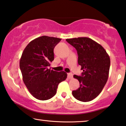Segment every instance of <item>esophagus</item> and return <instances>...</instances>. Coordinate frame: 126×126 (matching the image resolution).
<instances>
[{
	"label": "esophagus",
	"mask_w": 126,
	"mask_h": 126,
	"mask_svg": "<svg viewBox=\"0 0 126 126\" xmlns=\"http://www.w3.org/2000/svg\"><path fill=\"white\" fill-rule=\"evenodd\" d=\"M73 74L71 73H68L67 74V78L70 79L73 78Z\"/></svg>",
	"instance_id": "obj_1"
}]
</instances>
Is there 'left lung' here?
Segmentation results:
<instances>
[{
	"instance_id": "obj_1",
	"label": "left lung",
	"mask_w": 126,
	"mask_h": 126,
	"mask_svg": "<svg viewBox=\"0 0 126 126\" xmlns=\"http://www.w3.org/2000/svg\"><path fill=\"white\" fill-rule=\"evenodd\" d=\"M77 51L78 64L83 70L80 76L74 78L79 82L80 87L72 94L79 101H92L101 93L108 78L110 58L101 45L88 37L66 39Z\"/></svg>"
}]
</instances>
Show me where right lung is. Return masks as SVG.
I'll return each mask as SVG.
<instances>
[{
	"label": "right lung",
	"instance_id": "add662e5",
	"mask_svg": "<svg viewBox=\"0 0 126 126\" xmlns=\"http://www.w3.org/2000/svg\"><path fill=\"white\" fill-rule=\"evenodd\" d=\"M61 38L41 36L28 44L19 61L23 82L33 97L47 100L56 94L59 83L66 79L67 73L51 70L48 67L54 59L53 49Z\"/></svg>",
	"mask_w": 126,
	"mask_h": 126
}]
</instances>
